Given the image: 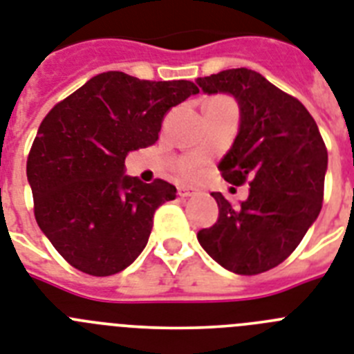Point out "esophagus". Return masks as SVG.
Masks as SVG:
<instances>
[{"label": "esophagus", "mask_w": 354, "mask_h": 354, "mask_svg": "<svg viewBox=\"0 0 354 354\" xmlns=\"http://www.w3.org/2000/svg\"><path fill=\"white\" fill-rule=\"evenodd\" d=\"M192 194H194V191L189 189V187H180V189H178V196H180V198H189V196Z\"/></svg>", "instance_id": "1"}]
</instances>
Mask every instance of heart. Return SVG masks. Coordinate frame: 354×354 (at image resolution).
I'll return each mask as SVG.
<instances>
[{
  "mask_svg": "<svg viewBox=\"0 0 354 354\" xmlns=\"http://www.w3.org/2000/svg\"><path fill=\"white\" fill-rule=\"evenodd\" d=\"M196 174H198V163L191 162L180 167V176L182 178H194Z\"/></svg>",
  "mask_w": 354,
  "mask_h": 354,
  "instance_id": "heart-1",
  "label": "heart"
}]
</instances>
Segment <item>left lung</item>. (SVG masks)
<instances>
[{
  "label": "left lung",
  "mask_w": 354,
  "mask_h": 354,
  "mask_svg": "<svg viewBox=\"0 0 354 354\" xmlns=\"http://www.w3.org/2000/svg\"><path fill=\"white\" fill-rule=\"evenodd\" d=\"M196 82L205 93L236 97L241 124L219 171L232 185H250L237 207L212 192L219 218L198 241L230 272H268L295 250L322 209L326 144L301 100L257 71L234 68Z\"/></svg>",
  "instance_id": "8db88e82"
}]
</instances>
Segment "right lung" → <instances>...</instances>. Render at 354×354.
Listing matches in <instances>:
<instances>
[{
	"mask_svg": "<svg viewBox=\"0 0 354 354\" xmlns=\"http://www.w3.org/2000/svg\"><path fill=\"white\" fill-rule=\"evenodd\" d=\"M196 93L191 81L106 71L43 118L26 160L35 221L73 268L108 277L144 250L154 210L176 187L127 176L124 160L158 140L165 113Z\"/></svg>",
	"mask_w": 354,
	"mask_h": 354,
	"instance_id": "obj_1",
	"label": "right lung"
}]
</instances>
